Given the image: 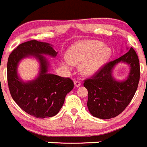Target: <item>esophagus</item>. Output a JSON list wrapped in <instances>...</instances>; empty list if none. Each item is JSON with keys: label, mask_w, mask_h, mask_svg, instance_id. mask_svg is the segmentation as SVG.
<instances>
[{"label": "esophagus", "mask_w": 147, "mask_h": 147, "mask_svg": "<svg viewBox=\"0 0 147 147\" xmlns=\"http://www.w3.org/2000/svg\"><path fill=\"white\" fill-rule=\"evenodd\" d=\"M81 82L79 80H76V81H74V85H75L76 87H79L80 86H81Z\"/></svg>", "instance_id": "obj_1"}]
</instances>
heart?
Wrapping results in <instances>:
<instances>
[{
  "mask_svg": "<svg viewBox=\"0 0 147 147\" xmlns=\"http://www.w3.org/2000/svg\"><path fill=\"white\" fill-rule=\"evenodd\" d=\"M111 51L101 42L87 40L72 48L68 53V60L63 65L69 69L71 65L81 64L80 71L84 75H91L98 70L109 57Z\"/></svg>",
  "mask_w": 147,
  "mask_h": 147,
  "instance_id": "obj_1",
  "label": "heart"
}]
</instances>
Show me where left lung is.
Instances as JSON below:
<instances>
[{"instance_id": "1", "label": "left lung", "mask_w": 147, "mask_h": 147, "mask_svg": "<svg viewBox=\"0 0 147 147\" xmlns=\"http://www.w3.org/2000/svg\"><path fill=\"white\" fill-rule=\"evenodd\" d=\"M119 62L130 65L127 79L119 82L112 76L113 67ZM140 78V66L132 47L116 60L105 63L91 78L84 80L88 90L87 107L94 117L102 119L114 118L121 114L133 98Z\"/></svg>"}]
</instances>
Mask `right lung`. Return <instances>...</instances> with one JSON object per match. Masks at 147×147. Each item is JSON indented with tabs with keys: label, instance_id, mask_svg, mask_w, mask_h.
Listing matches in <instances>:
<instances>
[{
	"label": "right lung",
	"instance_id": "1",
	"mask_svg": "<svg viewBox=\"0 0 147 147\" xmlns=\"http://www.w3.org/2000/svg\"><path fill=\"white\" fill-rule=\"evenodd\" d=\"M43 54L56 56L57 52L48 43L31 40L18 45L9 55L7 79L13 99L27 114L44 119L56 115L61 109L66 94L74 88V81L48 74V60ZM34 56L41 63V72L36 80L23 82L17 74V66L22 58Z\"/></svg>",
	"mask_w": 147,
	"mask_h": 147
}]
</instances>
